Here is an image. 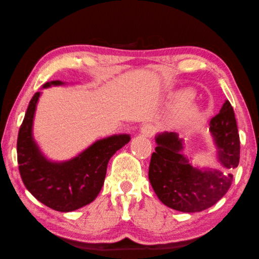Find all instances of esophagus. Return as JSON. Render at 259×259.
Here are the masks:
<instances>
[{
    "mask_svg": "<svg viewBox=\"0 0 259 259\" xmlns=\"http://www.w3.org/2000/svg\"><path fill=\"white\" fill-rule=\"evenodd\" d=\"M155 131H156V129H155V126L150 123L144 124L142 128V134L147 136V137H152V136L155 134Z\"/></svg>",
    "mask_w": 259,
    "mask_h": 259,
    "instance_id": "34e87169",
    "label": "esophagus"
}]
</instances>
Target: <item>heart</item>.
<instances>
[{
	"label": "heart",
	"instance_id": "1",
	"mask_svg": "<svg viewBox=\"0 0 259 259\" xmlns=\"http://www.w3.org/2000/svg\"><path fill=\"white\" fill-rule=\"evenodd\" d=\"M191 98H192L191 92L187 91V92H183L182 94H180V96H179L178 100L181 105H186L191 101ZM199 114H200V111L198 107L195 105H189L185 111V116L187 117V119H195V117L199 116Z\"/></svg>",
	"mask_w": 259,
	"mask_h": 259
}]
</instances>
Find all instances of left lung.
Returning <instances> with one entry per match:
<instances>
[{
  "label": "left lung",
  "instance_id": "1",
  "mask_svg": "<svg viewBox=\"0 0 259 259\" xmlns=\"http://www.w3.org/2000/svg\"><path fill=\"white\" fill-rule=\"evenodd\" d=\"M209 130L219 147V159L225 172L201 171L192 167L180 154L182 140L175 133L156 137L157 146L152 154L148 179L158 199L167 207L185 213L209 208L227 194L233 176L229 173L240 159V138L236 116L229 101L220 113L210 119Z\"/></svg>",
  "mask_w": 259,
  "mask_h": 259
}]
</instances>
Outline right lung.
<instances>
[{"mask_svg": "<svg viewBox=\"0 0 259 259\" xmlns=\"http://www.w3.org/2000/svg\"><path fill=\"white\" fill-rule=\"evenodd\" d=\"M56 80L46 82L61 84ZM39 92L34 94L20 125L17 140L19 172L23 185L37 200L59 211H72L91 204L104 183L106 167L117 149L129 143L128 135L112 136L98 140L76 158L52 163L40 154L31 136Z\"/></svg>", "mask_w": 259, "mask_h": 259, "instance_id": "1", "label": "right lung"}]
</instances>
